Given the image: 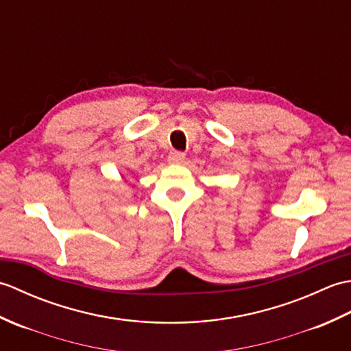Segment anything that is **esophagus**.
Wrapping results in <instances>:
<instances>
[{"label":"esophagus","instance_id":"esophagus-1","mask_svg":"<svg viewBox=\"0 0 351 351\" xmlns=\"http://www.w3.org/2000/svg\"><path fill=\"white\" fill-rule=\"evenodd\" d=\"M184 160H185V155L182 152L173 151V152H170V155H169V161L171 164H182Z\"/></svg>","mask_w":351,"mask_h":351}]
</instances>
